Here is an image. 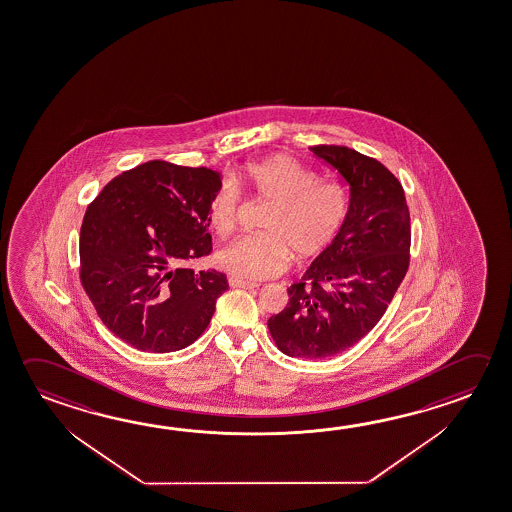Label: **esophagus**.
<instances>
[{
    "instance_id": "obj_1",
    "label": "esophagus",
    "mask_w": 512,
    "mask_h": 512,
    "mask_svg": "<svg viewBox=\"0 0 512 512\" xmlns=\"http://www.w3.org/2000/svg\"><path fill=\"white\" fill-rule=\"evenodd\" d=\"M230 286L232 287H244V289H253V287H259V284L255 282H248V280H241V278L232 277L230 280Z\"/></svg>"
}]
</instances>
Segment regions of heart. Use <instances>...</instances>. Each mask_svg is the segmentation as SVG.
Here are the masks:
<instances>
[{
    "label": "heart",
    "instance_id": "b5f03b06",
    "mask_svg": "<svg viewBox=\"0 0 512 512\" xmlns=\"http://www.w3.org/2000/svg\"><path fill=\"white\" fill-rule=\"evenodd\" d=\"M232 181L269 205L264 235L239 237L217 252V264L237 278L275 277L287 268L291 255L300 262L320 257L349 216V196L341 183L320 180L318 172L286 154L246 163ZM239 214V190L234 185L217 190L208 207L214 232L223 239L234 234Z\"/></svg>",
    "mask_w": 512,
    "mask_h": 512
}]
</instances>
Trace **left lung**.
<instances>
[{"instance_id":"obj_1","label":"left lung","mask_w":512,"mask_h":512,"mask_svg":"<svg viewBox=\"0 0 512 512\" xmlns=\"http://www.w3.org/2000/svg\"><path fill=\"white\" fill-rule=\"evenodd\" d=\"M350 185L349 216L336 241L287 289L271 338L291 358H331L376 327L410 266V210L385 165L345 145H313Z\"/></svg>"}]
</instances>
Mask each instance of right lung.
I'll return each mask as SVG.
<instances>
[{
    "instance_id": "1",
    "label": "right lung",
    "mask_w": 512,
    "mask_h": 512,
    "mask_svg": "<svg viewBox=\"0 0 512 512\" xmlns=\"http://www.w3.org/2000/svg\"><path fill=\"white\" fill-rule=\"evenodd\" d=\"M221 187L207 167L153 160L118 174L91 201L79 277L102 323L127 345L174 352L207 329L228 280L189 262L212 252L208 207Z\"/></svg>"
}]
</instances>
